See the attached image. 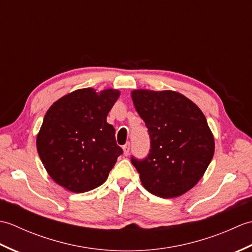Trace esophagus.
I'll return each instance as SVG.
<instances>
[{
  "label": "esophagus",
  "instance_id": "esophagus-1",
  "mask_svg": "<svg viewBox=\"0 0 252 252\" xmlns=\"http://www.w3.org/2000/svg\"><path fill=\"white\" fill-rule=\"evenodd\" d=\"M122 149H123V155H125V156H127V155H129V152H130V143H127V144H126V145H123Z\"/></svg>",
  "mask_w": 252,
  "mask_h": 252
}]
</instances>
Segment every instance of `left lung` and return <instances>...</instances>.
I'll return each mask as SVG.
<instances>
[{
  "mask_svg": "<svg viewBox=\"0 0 252 252\" xmlns=\"http://www.w3.org/2000/svg\"><path fill=\"white\" fill-rule=\"evenodd\" d=\"M131 97L151 137L148 156L132 157L143 186L161 198L185 194L202 178L215 154V137L205 115L175 91L138 89Z\"/></svg>",
  "mask_w": 252,
  "mask_h": 252,
  "instance_id": "8db88e82",
  "label": "left lung"
}]
</instances>
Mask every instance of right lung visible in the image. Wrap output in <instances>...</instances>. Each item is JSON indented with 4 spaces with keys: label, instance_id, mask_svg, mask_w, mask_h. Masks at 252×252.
<instances>
[{
    "label": "right lung",
    "instance_id": "right-lung-1",
    "mask_svg": "<svg viewBox=\"0 0 252 252\" xmlns=\"http://www.w3.org/2000/svg\"><path fill=\"white\" fill-rule=\"evenodd\" d=\"M120 91L79 89L63 95L44 116L36 149L46 172L72 192L92 190L108 178L122 154L107 122Z\"/></svg>",
    "mask_w": 252,
    "mask_h": 252
}]
</instances>
